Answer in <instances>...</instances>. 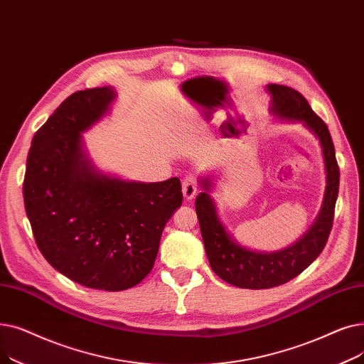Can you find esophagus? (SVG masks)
Listing matches in <instances>:
<instances>
[{
  "instance_id": "esophagus-1",
  "label": "esophagus",
  "mask_w": 364,
  "mask_h": 364,
  "mask_svg": "<svg viewBox=\"0 0 364 364\" xmlns=\"http://www.w3.org/2000/svg\"><path fill=\"white\" fill-rule=\"evenodd\" d=\"M182 194L185 200H193L197 194V181L194 176H186L182 182Z\"/></svg>"
}]
</instances>
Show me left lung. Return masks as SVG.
<instances>
[{"label": "left lung", "mask_w": 364, "mask_h": 364, "mask_svg": "<svg viewBox=\"0 0 364 364\" xmlns=\"http://www.w3.org/2000/svg\"><path fill=\"white\" fill-rule=\"evenodd\" d=\"M267 92L271 96L269 111L272 115L283 121L302 123L320 142L326 170V191L316 220L291 246L277 252H257L241 246L219 219L215 200L210 196L215 185L213 179L209 176L200 178L203 193L196 200L205 255L215 274L232 286L256 290L284 284L316 261L331 234L339 191L335 146L324 121L311 109L306 99L295 89L268 84Z\"/></svg>", "instance_id": "left-lung-1"}]
</instances>
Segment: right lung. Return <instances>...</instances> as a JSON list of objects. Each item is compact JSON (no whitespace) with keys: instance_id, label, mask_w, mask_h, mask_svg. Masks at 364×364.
I'll return each instance as SVG.
<instances>
[{"instance_id":"1","label":"right lung","mask_w":364,"mask_h":364,"mask_svg":"<svg viewBox=\"0 0 364 364\" xmlns=\"http://www.w3.org/2000/svg\"><path fill=\"white\" fill-rule=\"evenodd\" d=\"M115 96L109 85L65 99L33 136L23 181L26 216L47 262L78 284L108 291L149 274L183 198L178 178L124 181L95 166L82 133L108 114Z\"/></svg>"}]
</instances>
